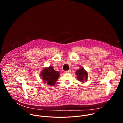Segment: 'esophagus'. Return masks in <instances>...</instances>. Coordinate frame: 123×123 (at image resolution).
<instances>
[{"instance_id": "34e87169", "label": "esophagus", "mask_w": 123, "mask_h": 123, "mask_svg": "<svg viewBox=\"0 0 123 123\" xmlns=\"http://www.w3.org/2000/svg\"><path fill=\"white\" fill-rule=\"evenodd\" d=\"M64 72V73H70L71 72V70H68V71H65Z\"/></svg>"}]
</instances>
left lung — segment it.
Wrapping results in <instances>:
<instances>
[{
    "label": "left lung",
    "mask_w": 123,
    "mask_h": 123,
    "mask_svg": "<svg viewBox=\"0 0 123 123\" xmlns=\"http://www.w3.org/2000/svg\"><path fill=\"white\" fill-rule=\"evenodd\" d=\"M77 74V78L78 81L84 82V81H86L87 78V74L83 68H80L76 72Z\"/></svg>",
    "instance_id": "left-lung-1"
}]
</instances>
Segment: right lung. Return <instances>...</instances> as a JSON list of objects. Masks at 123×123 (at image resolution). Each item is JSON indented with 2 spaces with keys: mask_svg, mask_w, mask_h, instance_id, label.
Masks as SVG:
<instances>
[{
  "mask_svg": "<svg viewBox=\"0 0 123 123\" xmlns=\"http://www.w3.org/2000/svg\"><path fill=\"white\" fill-rule=\"evenodd\" d=\"M43 80L48 85L54 86L59 77V73L55 71L52 67L46 68L40 74Z\"/></svg>",
  "mask_w": 123,
  "mask_h": 123,
  "instance_id": "1",
  "label": "right lung"
}]
</instances>
